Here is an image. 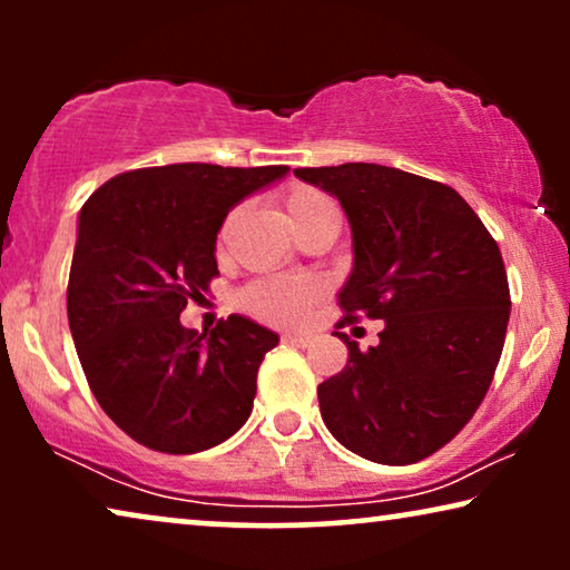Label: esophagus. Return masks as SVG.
I'll use <instances>...</instances> for the list:
<instances>
[{
  "mask_svg": "<svg viewBox=\"0 0 570 570\" xmlns=\"http://www.w3.org/2000/svg\"><path fill=\"white\" fill-rule=\"evenodd\" d=\"M283 342H285V345H293V347H308L311 342H314V337H311V334H306V332H285Z\"/></svg>",
  "mask_w": 570,
  "mask_h": 570,
  "instance_id": "34e87169",
  "label": "esophagus"
}]
</instances>
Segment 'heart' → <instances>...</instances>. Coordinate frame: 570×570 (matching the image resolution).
Here are the masks:
<instances>
[{"label":"heart","mask_w":570,"mask_h":570,"mask_svg":"<svg viewBox=\"0 0 570 570\" xmlns=\"http://www.w3.org/2000/svg\"><path fill=\"white\" fill-rule=\"evenodd\" d=\"M334 207L330 197L314 186H293L285 194V213L291 217L293 228H298L322 213ZM326 293V283L314 275H287V277H264L256 279L240 293V306L256 318L272 324H293L308 314V308Z\"/></svg>","instance_id":"heart-1"}]
</instances>
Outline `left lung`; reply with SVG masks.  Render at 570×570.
<instances>
[{"label":"left lung","mask_w":570,"mask_h":570,"mask_svg":"<svg viewBox=\"0 0 570 570\" xmlns=\"http://www.w3.org/2000/svg\"><path fill=\"white\" fill-rule=\"evenodd\" d=\"M340 199L353 230L345 318H384L379 345L345 332L347 365L318 384L324 425L376 464H415L454 439L485 400L511 314L495 238L446 184L345 163L295 168Z\"/></svg>","instance_id":"8db88e82"}]
</instances>
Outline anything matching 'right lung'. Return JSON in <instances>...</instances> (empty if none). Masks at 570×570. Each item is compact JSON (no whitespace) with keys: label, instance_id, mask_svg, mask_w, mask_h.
<instances>
[{"label":"right lung","instance_id":"right-lung-1","mask_svg":"<svg viewBox=\"0 0 570 570\" xmlns=\"http://www.w3.org/2000/svg\"><path fill=\"white\" fill-rule=\"evenodd\" d=\"M287 170L139 168L82 205L69 330L98 404L142 446L197 454L252 415L256 373L277 334L238 314L199 334L181 326V311L220 275L215 240L230 209Z\"/></svg>","mask_w":570,"mask_h":570}]
</instances>
